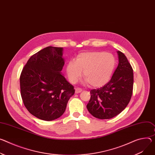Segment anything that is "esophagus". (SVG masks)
Instances as JSON below:
<instances>
[{
    "label": "esophagus",
    "mask_w": 155,
    "mask_h": 155,
    "mask_svg": "<svg viewBox=\"0 0 155 155\" xmlns=\"http://www.w3.org/2000/svg\"><path fill=\"white\" fill-rule=\"evenodd\" d=\"M82 91V90L80 88H75V93L76 94H78V93H80Z\"/></svg>",
    "instance_id": "esophagus-1"
}]
</instances>
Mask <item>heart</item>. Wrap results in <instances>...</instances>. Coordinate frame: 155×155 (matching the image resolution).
<instances>
[{
	"label": "heart",
	"instance_id": "b5f03b06",
	"mask_svg": "<svg viewBox=\"0 0 155 155\" xmlns=\"http://www.w3.org/2000/svg\"><path fill=\"white\" fill-rule=\"evenodd\" d=\"M114 55L104 52H87L79 54L76 61H69L66 72L69 81L75 83L82 75L84 83L93 87H101L107 83L116 67Z\"/></svg>",
	"mask_w": 155,
	"mask_h": 155
}]
</instances>
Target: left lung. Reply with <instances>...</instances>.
Instances as JSON below:
<instances>
[{"label": "left lung", "instance_id": "1", "mask_svg": "<svg viewBox=\"0 0 155 155\" xmlns=\"http://www.w3.org/2000/svg\"><path fill=\"white\" fill-rule=\"evenodd\" d=\"M119 63L110 80L99 88L90 91L91 97L87 107L96 118L114 117L128 105L132 94L133 69L126 56L117 51Z\"/></svg>", "mask_w": 155, "mask_h": 155}]
</instances>
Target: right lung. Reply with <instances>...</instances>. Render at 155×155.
<instances>
[{
  "label": "right lung",
  "instance_id": "right-lung-1",
  "mask_svg": "<svg viewBox=\"0 0 155 155\" xmlns=\"http://www.w3.org/2000/svg\"><path fill=\"white\" fill-rule=\"evenodd\" d=\"M64 64L63 48L48 46L33 55L22 70L20 83L23 102L41 120L60 117L75 93L73 85L61 72Z\"/></svg>",
  "mask_w": 155,
  "mask_h": 155
}]
</instances>
